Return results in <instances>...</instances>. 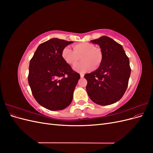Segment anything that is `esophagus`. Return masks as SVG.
Masks as SVG:
<instances>
[{
    "label": "esophagus",
    "mask_w": 153,
    "mask_h": 153,
    "mask_svg": "<svg viewBox=\"0 0 153 153\" xmlns=\"http://www.w3.org/2000/svg\"><path fill=\"white\" fill-rule=\"evenodd\" d=\"M84 76V74L80 73V77H81V78H83Z\"/></svg>",
    "instance_id": "esophagus-1"
}]
</instances>
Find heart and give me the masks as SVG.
I'll use <instances>...</instances> for the list:
<instances>
[{"mask_svg": "<svg viewBox=\"0 0 153 153\" xmlns=\"http://www.w3.org/2000/svg\"><path fill=\"white\" fill-rule=\"evenodd\" d=\"M73 50L66 47L62 51V57L69 65L76 64L82 57V62L74 66V70L78 73H85L93 68H98L103 61V54L100 49L90 43H81L73 46Z\"/></svg>", "mask_w": 153, "mask_h": 153, "instance_id": "obj_1", "label": "heart"}]
</instances>
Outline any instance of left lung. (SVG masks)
Wrapping results in <instances>:
<instances>
[{"mask_svg":"<svg viewBox=\"0 0 153 153\" xmlns=\"http://www.w3.org/2000/svg\"><path fill=\"white\" fill-rule=\"evenodd\" d=\"M91 41L100 45L103 61L96 70L84 75L87 94L98 105L113 104L122 98L128 87L131 74L129 58L122 45L109 37Z\"/></svg>","mask_w":153,"mask_h":153,"instance_id":"1","label":"left lung"}]
</instances>
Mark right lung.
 Masks as SVG:
<instances>
[{
  "label": "right lung",
  "instance_id": "obj_1",
  "mask_svg": "<svg viewBox=\"0 0 153 153\" xmlns=\"http://www.w3.org/2000/svg\"><path fill=\"white\" fill-rule=\"evenodd\" d=\"M73 43L50 39L39 45L30 61L28 81L32 95L50 110H62L70 105L80 78L61 55L62 50Z\"/></svg>",
  "mask_w": 153,
  "mask_h": 153
}]
</instances>
